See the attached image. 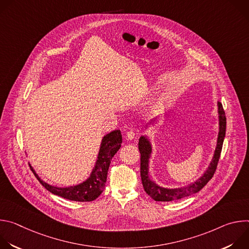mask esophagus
I'll return each instance as SVG.
<instances>
[{
    "label": "esophagus",
    "instance_id": "34e87169",
    "mask_svg": "<svg viewBox=\"0 0 249 249\" xmlns=\"http://www.w3.org/2000/svg\"><path fill=\"white\" fill-rule=\"evenodd\" d=\"M136 135H137V133H136L135 131L130 130L129 132H127L126 137H127V139H128V140H133V139L136 137Z\"/></svg>",
    "mask_w": 249,
    "mask_h": 249
}]
</instances>
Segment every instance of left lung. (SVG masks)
I'll return each instance as SVG.
<instances>
[{"label":"left lung","instance_id":"1","mask_svg":"<svg viewBox=\"0 0 249 249\" xmlns=\"http://www.w3.org/2000/svg\"><path fill=\"white\" fill-rule=\"evenodd\" d=\"M219 107V114H220V132L218 136V142H217V148L214 154V158H213L210 166L208 167L207 171L204 173V175L200 178L186 186L181 188L176 189H167L162 188L159 185H157L154 181H152L148 174L149 169V159L150 155L152 153V148L150 145V142L146 137H141L139 140V151L141 154V179L142 183H143V187L147 194L152 197L155 201H160V202H169L173 200H178L184 197H187L189 195H192L194 193L199 192L214 176L217 165L221 157V152L223 148L224 139L226 135V128H227V118L226 114L223 108V104L219 101L218 102Z\"/></svg>","mask_w":249,"mask_h":249}]
</instances>
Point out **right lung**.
Returning <instances> with one entry per match:
<instances>
[{"mask_svg": "<svg viewBox=\"0 0 249 249\" xmlns=\"http://www.w3.org/2000/svg\"><path fill=\"white\" fill-rule=\"evenodd\" d=\"M122 135L120 130H115L103 137L99 154L95 166L89 176V178L85 182L66 188H59L51 186L44 181H42L38 175L35 173L31 167L32 172L35 177L39 180V182L51 193L58 195L62 198L78 201V202H90L95 200L103 191L105 187L106 178H107V172L111 162L112 158L121 148Z\"/></svg>", "mask_w": 249, "mask_h": 249, "instance_id": "1", "label": "right lung"}]
</instances>
